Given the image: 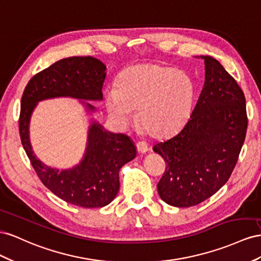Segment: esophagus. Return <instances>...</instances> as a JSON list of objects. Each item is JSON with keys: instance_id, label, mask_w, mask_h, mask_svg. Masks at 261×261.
<instances>
[{"instance_id": "obj_1", "label": "esophagus", "mask_w": 261, "mask_h": 261, "mask_svg": "<svg viewBox=\"0 0 261 261\" xmlns=\"http://www.w3.org/2000/svg\"><path fill=\"white\" fill-rule=\"evenodd\" d=\"M137 148H138V151L140 153L144 154V153H146L148 151V145H147L146 142H143V141H141V142L137 143Z\"/></svg>"}]
</instances>
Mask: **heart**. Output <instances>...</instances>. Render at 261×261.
<instances>
[{
  "label": "heart",
  "mask_w": 261,
  "mask_h": 261,
  "mask_svg": "<svg viewBox=\"0 0 261 261\" xmlns=\"http://www.w3.org/2000/svg\"><path fill=\"white\" fill-rule=\"evenodd\" d=\"M195 85L187 73L156 63H141L126 70L118 85L109 87L105 102L109 117L129 126L138 110L141 126L148 136L163 138L187 120Z\"/></svg>",
  "instance_id": "1"
}]
</instances>
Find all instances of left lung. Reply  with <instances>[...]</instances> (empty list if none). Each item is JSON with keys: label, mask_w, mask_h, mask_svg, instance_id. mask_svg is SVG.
Instances as JSON below:
<instances>
[{"label": "left lung", "mask_w": 261, "mask_h": 261, "mask_svg": "<svg viewBox=\"0 0 261 261\" xmlns=\"http://www.w3.org/2000/svg\"><path fill=\"white\" fill-rule=\"evenodd\" d=\"M204 60V85L190 118L176 135L153 146L167 163L158 184L169 205L189 207L226 184L247 130L246 100L241 87L211 56Z\"/></svg>", "instance_id": "left-lung-1"}]
</instances>
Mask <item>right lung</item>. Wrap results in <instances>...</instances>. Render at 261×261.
<instances>
[{
    "label": "right lung",
    "instance_id": "right-lung-1",
    "mask_svg": "<svg viewBox=\"0 0 261 261\" xmlns=\"http://www.w3.org/2000/svg\"><path fill=\"white\" fill-rule=\"evenodd\" d=\"M106 65L93 57L59 60L28 82L20 102L21 144L42 184L57 197L82 207H101L113 201L120 187L119 170L137 158L135 142L123 133L105 130L94 118L96 108L88 101L102 100ZM70 97L80 100L89 116L88 141L84 158L70 169L46 166L33 153L29 125L39 101Z\"/></svg>",
    "mask_w": 261,
    "mask_h": 261
}]
</instances>
